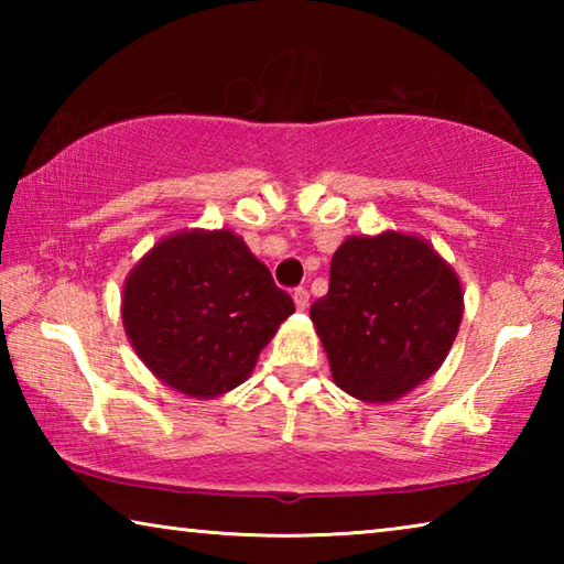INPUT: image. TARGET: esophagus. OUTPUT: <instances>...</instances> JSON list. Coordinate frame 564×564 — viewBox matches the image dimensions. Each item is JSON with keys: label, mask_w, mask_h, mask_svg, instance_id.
Here are the masks:
<instances>
[{"label": "esophagus", "mask_w": 564, "mask_h": 564, "mask_svg": "<svg viewBox=\"0 0 564 564\" xmlns=\"http://www.w3.org/2000/svg\"><path fill=\"white\" fill-rule=\"evenodd\" d=\"M308 299H311V295H308V291L303 289V285H299V289L293 291V303H295V308H299V311L308 308Z\"/></svg>", "instance_id": "obj_1"}]
</instances>
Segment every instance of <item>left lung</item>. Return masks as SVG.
Masks as SVG:
<instances>
[{
    "label": "left lung",
    "instance_id": "left-lung-1",
    "mask_svg": "<svg viewBox=\"0 0 564 564\" xmlns=\"http://www.w3.org/2000/svg\"><path fill=\"white\" fill-rule=\"evenodd\" d=\"M333 380L358 400L390 403L431 378L463 318L460 281L415 236L348 238L328 293L311 305Z\"/></svg>",
    "mask_w": 564,
    "mask_h": 564
}]
</instances>
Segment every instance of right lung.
Returning <instances> with one entry per match:
<instances>
[{
  "label": "right lung",
  "instance_id": "add662e5",
  "mask_svg": "<svg viewBox=\"0 0 564 564\" xmlns=\"http://www.w3.org/2000/svg\"><path fill=\"white\" fill-rule=\"evenodd\" d=\"M293 299L231 231L164 238L123 285V328L159 380L191 398L241 386Z\"/></svg>",
  "mask_w": 564,
  "mask_h": 564
}]
</instances>
